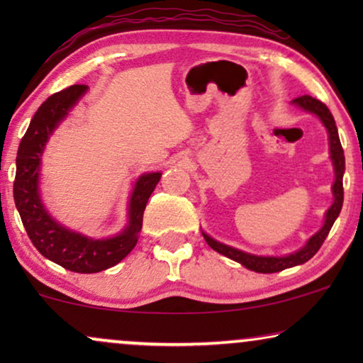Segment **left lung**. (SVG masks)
Listing matches in <instances>:
<instances>
[{"label":"left lung","instance_id":"left-lung-1","mask_svg":"<svg viewBox=\"0 0 363 363\" xmlns=\"http://www.w3.org/2000/svg\"><path fill=\"white\" fill-rule=\"evenodd\" d=\"M296 107L302 108V111L314 113V116L319 118L322 122V125L325 127L327 135H329V152H330V160H332V167H334V185H332V195H334V201L329 210L325 211V218H324V225L315 235H312L309 240L306 241V245L297 250L291 255L286 256H257V255H251V252L236 250V247L228 246L225 242H220L216 240H213L211 236H208L205 231H201L203 238L208 242V246L211 250H215L220 252V255L230 257V259L240 262L246 267V269L255 271V272H262V274H269V272H279L282 269H287V267H294L299 264H304L311 259L312 256L319 251V247L322 246V242L329 235L332 225L339 216V213L342 210V203H344V185H342V178H344V172H345V157H344V148L340 145V138H339V132H337V125L334 117L329 108H327L325 104H322L317 99L311 97V96H302L297 97L292 101Z\"/></svg>","mask_w":363,"mask_h":363}]
</instances>
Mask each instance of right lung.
Masks as SVG:
<instances>
[{
	"label": "right lung",
	"instance_id": "right-lung-1",
	"mask_svg": "<svg viewBox=\"0 0 363 363\" xmlns=\"http://www.w3.org/2000/svg\"><path fill=\"white\" fill-rule=\"evenodd\" d=\"M87 89V86H71L52 94L41 104L19 143L13 186L14 203L24 230L36 250L49 261L81 274L108 269L135 247L147 201L162 177L160 172H150L137 178L128 198L127 225L116 236L99 240L54 220L44 206L39 188L41 157L54 130L84 97Z\"/></svg>",
	"mask_w": 363,
	"mask_h": 363
}]
</instances>
